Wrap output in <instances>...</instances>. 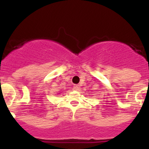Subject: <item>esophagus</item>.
I'll return each instance as SVG.
<instances>
[{"mask_svg":"<svg viewBox=\"0 0 149 149\" xmlns=\"http://www.w3.org/2000/svg\"><path fill=\"white\" fill-rule=\"evenodd\" d=\"M73 88H74V90H76V91H79V90L80 89V86H79V84H76V85L73 86Z\"/></svg>","mask_w":149,"mask_h":149,"instance_id":"34e87169","label":"esophagus"}]
</instances>
